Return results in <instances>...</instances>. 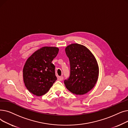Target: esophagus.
<instances>
[{"label":"esophagus","mask_w":128,"mask_h":128,"mask_svg":"<svg viewBox=\"0 0 128 128\" xmlns=\"http://www.w3.org/2000/svg\"><path fill=\"white\" fill-rule=\"evenodd\" d=\"M58 79L59 80V81H62L63 80V76H59L58 77Z\"/></svg>","instance_id":"esophagus-1"}]
</instances>
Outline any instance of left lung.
<instances>
[{
	"mask_svg": "<svg viewBox=\"0 0 128 128\" xmlns=\"http://www.w3.org/2000/svg\"><path fill=\"white\" fill-rule=\"evenodd\" d=\"M65 52L70 67V77L64 80L65 86L76 95L88 93L98 77V66L94 56L85 46L78 44L68 46Z\"/></svg>",
	"mask_w": 128,
	"mask_h": 128,
	"instance_id": "1",
	"label": "left lung"
}]
</instances>
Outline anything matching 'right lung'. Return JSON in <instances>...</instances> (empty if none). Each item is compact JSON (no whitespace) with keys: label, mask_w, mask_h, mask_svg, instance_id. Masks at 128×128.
Returning a JSON list of instances; mask_svg holds the SVG:
<instances>
[{"label":"right lung","mask_w":128,"mask_h":128,"mask_svg":"<svg viewBox=\"0 0 128 128\" xmlns=\"http://www.w3.org/2000/svg\"><path fill=\"white\" fill-rule=\"evenodd\" d=\"M58 51L57 47L44 46L27 60L23 70V80L26 88L34 95L45 94L57 80L52 61Z\"/></svg>","instance_id":"obj_1"}]
</instances>
